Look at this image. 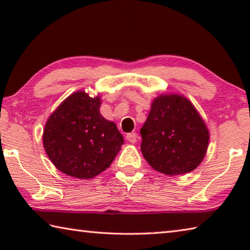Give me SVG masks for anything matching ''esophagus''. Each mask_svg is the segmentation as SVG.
Listing matches in <instances>:
<instances>
[{"label": "esophagus", "mask_w": 250, "mask_h": 250, "mask_svg": "<svg viewBox=\"0 0 250 250\" xmlns=\"http://www.w3.org/2000/svg\"><path fill=\"white\" fill-rule=\"evenodd\" d=\"M137 133L135 132H131V133H128L126 134V137H125V139L126 140H128L130 143H135V141H137Z\"/></svg>", "instance_id": "34e87169"}]
</instances>
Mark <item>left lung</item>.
<instances>
[{"instance_id":"1","label":"left lung","mask_w":250,"mask_h":250,"mask_svg":"<svg viewBox=\"0 0 250 250\" xmlns=\"http://www.w3.org/2000/svg\"><path fill=\"white\" fill-rule=\"evenodd\" d=\"M140 133L146 162L167 175L195 170L209 141L208 130L193 104L175 94L161 95L153 100Z\"/></svg>"}]
</instances>
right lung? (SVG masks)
I'll use <instances>...</instances> for the list:
<instances>
[{
  "instance_id": "right-lung-1",
  "label": "right lung",
  "mask_w": 250,
  "mask_h": 250,
  "mask_svg": "<svg viewBox=\"0 0 250 250\" xmlns=\"http://www.w3.org/2000/svg\"><path fill=\"white\" fill-rule=\"evenodd\" d=\"M100 97L70 95L45 125L43 145L49 160L65 174L88 180L110 167L124 145L115 122L100 115Z\"/></svg>"
}]
</instances>
